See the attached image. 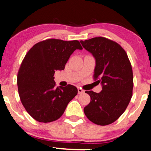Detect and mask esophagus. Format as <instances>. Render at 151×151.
Returning <instances> with one entry per match:
<instances>
[{"label": "esophagus", "mask_w": 151, "mask_h": 151, "mask_svg": "<svg viewBox=\"0 0 151 151\" xmlns=\"http://www.w3.org/2000/svg\"><path fill=\"white\" fill-rule=\"evenodd\" d=\"M83 92H84V90H82L81 88H78V94H83Z\"/></svg>", "instance_id": "1"}]
</instances>
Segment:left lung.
<instances>
[{
	"label": "left lung",
	"instance_id": "left-lung-1",
	"mask_svg": "<svg viewBox=\"0 0 151 151\" xmlns=\"http://www.w3.org/2000/svg\"><path fill=\"white\" fill-rule=\"evenodd\" d=\"M96 60L94 80L101 83L99 93L87 90L90 102L84 113L94 124L106 126L113 123L125 111L131 99L133 74L127 54L121 45L105 37L81 41Z\"/></svg>",
	"mask_w": 151,
	"mask_h": 151
}]
</instances>
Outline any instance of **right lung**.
<instances>
[{
	"instance_id": "right-lung-1",
	"label": "right lung",
	"mask_w": 151,
	"mask_h": 151,
	"mask_svg": "<svg viewBox=\"0 0 151 151\" xmlns=\"http://www.w3.org/2000/svg\"><path fill=\"white\" fill-rule=\"evenodd\" d=\"M77 49H83L77 40L49 39L36 43L24 57L18 72V90L26 111L37 122L59 119L77 94L75 86L56 87L54 80L56 70H64Z\"/></svg>"
}]
</instances>
